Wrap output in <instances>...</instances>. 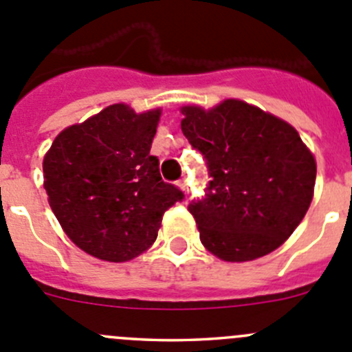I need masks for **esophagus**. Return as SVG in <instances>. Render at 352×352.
<instances>
[{"label": "esophagus", "instance_id": "1", "mask_svg": "<svg viewBox=\"0 0 352 352\" xmlns=\"http://www.w3.org/2000/svg\"><path fill=\"white\" fill-rule=\"evenodd\" d=\"M186 186H187V184H186V179H180L179 182H177V187H179L180 190H186Z\"/></svg>", "mask_w": 352, "mask_h": 352}]
</instances>
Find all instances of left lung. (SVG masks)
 I'll use <instances>...</instances> for the list:
<instances>
[{
	"mask_svg": "<svg viewBox=\"0 0 352 352\" xmlns=\"http://www.w3.org/2000/svg\"><path fill=\"white\" fill-rule=\"evenodd\" d=\"M180 127L210 170L206 197L189 204L204 248L230 263L280 248L305 218L316 162L298 131L241 100L187 104Z\"/></svg>",
	"mask_w": 352,
	"mask_h": 352,
	"instance_id": "8db88e82",
	"label": "left lung"
}]
</instances>
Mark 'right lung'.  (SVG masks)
Masks as SVG:
<instances>
[{
    "mask_svg": "<svg viewBox=\"0 0 352 352\" xmlns=\"http://www.w3.org/2000/svg\"><path fill=\"white\" fill-rule=\"evenodd\" d=\"M162 108L110 104L63 129L43 160L47 203L77 248L124 263L155 244L163 213L184 197L149 155Z\"/></svg>",
    "mask_w": 352,
    "mask_h": 352,
    "instance_id": "1",
    "label": "right lung"
}]
</instances>
